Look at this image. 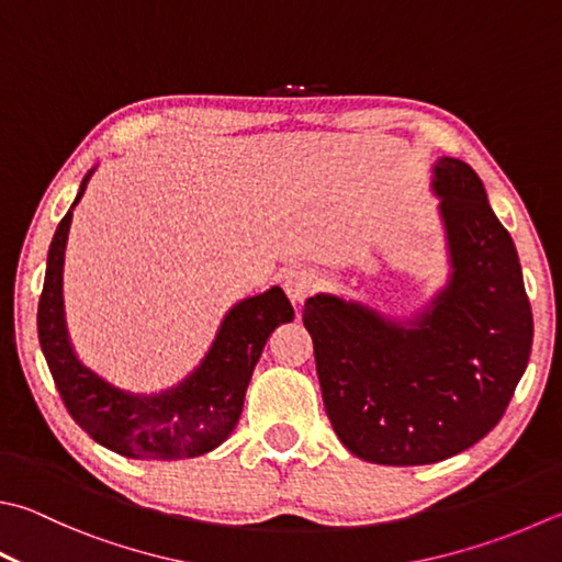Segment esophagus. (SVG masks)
I'll use <instances>...</instances> for the list:
<instances>
[{
	"label": "esophagus",
	"instance_id": "34e87169",
	"mask_svg": "<svg viewBox=\"0 0 562 562\" xmlns=\"http://www.w3.org/2000/svg\"><path fill=\"white\" fill-rule=\"evenodd\" d=\"M317 285H321L317 273L313 269H305V267L289 269L283 277V289L295 305H301L311 293H315Z\"/></svg>",
	"mask_w": 562,
	"mask_h": 562
}]
</instances>
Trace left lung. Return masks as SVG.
Listing matches in <instances>:
<instances>
[{"label":"left lung","instance_id":"8db88e82","mask_svg":"<svg viewBox=\"0 0 562 562\" xmlns=\"http://www.w3.org/2000/svg\"><path fill=\"white\" fill-rule=\"evenodd\" d=\"M450 277L411 317L335 293L305 301L323 404L342 446L374 464H430L472 448L502 420L533 345L514 239L480 176L432 164Z\"/></svg>","mask_w":562,"mask_h":562}]
</instances>
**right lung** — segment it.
<instances>
[{
  "label": "right lung",
  "mask_w": 562,
  "mask_h": 562,
  "mask_svg": "<svg viewBox=\"0 0 562 562\" xmlns=\"http://www.w3.org/2000/svg\"><path fill=\"white\" fill-rule=\"evenodd\" d=\"M53 235L44 291L38 301V342L72 420L108 450L134 460H183L215 450L229 438L245 406L254 367L269 335L293 321L281 285L232 305L200 364L176 386L158 394H132L85 367L72 349L63 308V263L72 207Z\"/></svg>",
  "instance_id": "1"
}]
</instances>
